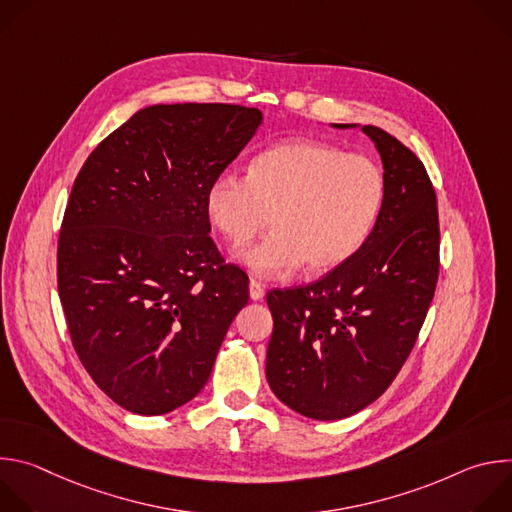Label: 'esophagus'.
Masks as SVG:
<instances>
[{"mask_svg":"<svg viewBox=\"0 0 512 512\" xmlns=\"http://www.w3.org/2000/svg\"><path fill=\"white\" fill-rule=\"evenodd\" d=\"M249 296H251V300H263V296H265V287L257 281V279H251L249 281Z\"/></svg>","mask_w":512,"mask_h":512,"instance_id":"1","label":"esophagus"}]
</instances>
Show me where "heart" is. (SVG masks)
Returning <instances> with one entry per match:
<instances>
[{"label":"heart","instance_id":"heart-1","mask_svg":"<svg viewBox=\"0 0 512 512\" xmlns=\"http://www.w3.org/2000/svg\"><path fill=\"white\" fill-rule=\"evenodd\" d=\"M385 196V176L371 158L314 139H291L255 156L247 176H214L204 192V212L212 229L237 249L271 216L273 231L239 257L255 275L273 279L304 263L312 273L346 263L373 235Z\"/></svg>","mask_w":512,"mask_h":512}]
</instances>
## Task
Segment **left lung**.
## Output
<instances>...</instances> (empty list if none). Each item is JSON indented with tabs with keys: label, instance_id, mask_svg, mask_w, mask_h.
<instances>
[{
	"label": "left lung",
	"instance_id": "1",
	"mask_svg": "<svg viewBox=\"0 0 512 512\" xmlns=\"http://www.w3.org/2000/svg\"><path fill=\"white\" fill-rule=\"evenodd\" d=\"M360 129L385 168L387 196L373 235L322 279L267 294V383L289 409L320 421L350 417L387 391L440 273L437 198L423 164L387 131Z\"/></svg>",
	"mask_w": 512,
	"mask_h": 512
}]
</instances>
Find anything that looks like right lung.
<instances>
[{"mask_svg":"<svg viewBox=\"0 0 512 512\" xmlns=\"http://www.w3.org/2000/svg\"><path fill=\"white\" fill-rule=\"evenodd\" d=\"M263 115L227 103L152 105L81 168L58 237L68 334L99 389L162 415L206 385L249 277L210 239L204 192Z\"/></svg>","mask_w":512,"mask_h":512,"instance_id":"add662e5","label":"right lung"}]
</instances>
